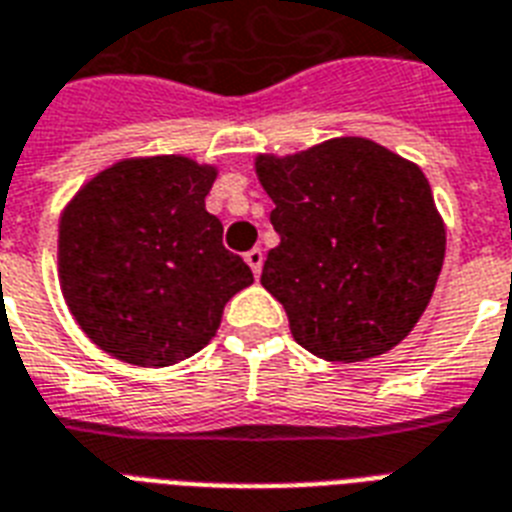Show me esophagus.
Masks as SVG:
<instances>
[{
	"label": "esophagus",
	"instance_id": "34e87169",
	"mask_svg": "<svg viewBox=\"0 0 512 512\" xmlns=\"http://www.w3.org/2000/svg\"><path fill=\"white\" fill-rule=\"evenodd\" d=\"M244 260H247V265L252 268V273L260 276V271H263V249H249L247 255H244Z\"/></svg>",
	"mask_w": 512,
	"mask_h": 512
}]
</instances>
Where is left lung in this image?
I'll use <instances>...</instances> for the list:
<instances>
[{
    "instance_id": "8db88e82",
    "label": "left lung",
    "mask_w": 512,
    "mask_h": 512,
    "mask_svg": "<svg viewBox=\"0 0 512 512\" xmlns=\"http://www.w3.org/2000/svg\"><path fill=\"white\" fill-rule=\"evenodd\" d=\"M255 172L281 236L260 284L284 305L292 337L340 364L396 348L428 308L446 252L420 167L369 138H332L260 154Z\"/></svg>"
}]
</instances>
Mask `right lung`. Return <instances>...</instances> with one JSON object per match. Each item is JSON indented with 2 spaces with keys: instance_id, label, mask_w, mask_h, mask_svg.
<instances>
[{
  "instance_id": "right-lung-1",
  "label": "right lung",
  "mask_w": 512,
  "mask_h": 512,
  "mask_svg": "<svg viewBox=\"0 0 512 512\" xmlns=\"http://www.w3.org/2000/svg\"><path fill=\"white\" fill-rule=\"evenodd\" d=\"M215 177L188 156H135L87 180L63 209L60 289L108 356L159 369L199 353L225 303L255 281L204 207Z\"/></svg>"
}]
</instances>
